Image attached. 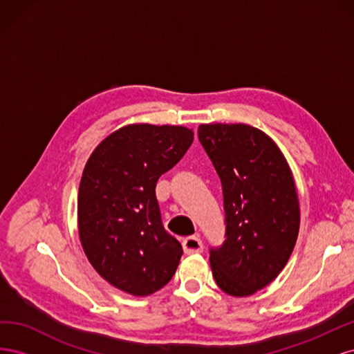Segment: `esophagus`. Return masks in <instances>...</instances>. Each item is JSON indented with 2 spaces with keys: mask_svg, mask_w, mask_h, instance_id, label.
<instances>
[{
  "mask_svg": "<svg viewBox=\"0 0 354 354\" xmlns=\"http://www.w3.org/2000/svg\"><path fill=\"white\" fill-rule=\"evenodd\" d=\"M183 250L186 254H195L203 250V243L198 236H187L183 241Z\"/></svg>",
  "mask_w": 354,
  "mask_h": 354,
  "instance_id": "esophagus-1",
  "label": "esophagus"
}]
</instances>
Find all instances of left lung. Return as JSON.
Here are the masks:
<instances>
[{
	"mask_svg": "<svg viewBox=\"0 0 354 354\" xmlns=\"http://www.w3.org/2000/svg\"><path fill=\"white\" fill-rule=\"evenodd\" d=\"M198 138L223 189L226 239L209 248L212 276L221 291L248 297L282 272L297 242L291 169L272 138L254 127L205 124Z\"/></svg>",
	"mask_w": 354,
	"mask_h": 354,
	"instance_id": "obj_1",
	"label": "left lung"
}]
</instances>
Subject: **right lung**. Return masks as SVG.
<instances>
[{"mask_svg":"<svg viewBox=\"0 0 354 354\" xmlns=\"http://www.w3.org/2000/svg\"><path fill=\"white\" fill-rule=\"evenodd\" d=\"M194 131L174 125H127L95 147L78 194L80 239L111 285L137 297L174 276L183 248L165 230L156 199L159 177L185 156Z\"/></svg>","mask_w":354,"mask_h":354,"instance_id":"1","label":"right lung"}]
</instances>
